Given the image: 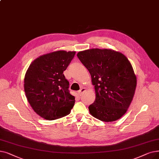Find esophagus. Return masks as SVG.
Listing matches in <instances>:
<instances>
[{"label": "esophagus", "mask_w": 159, "mask_h": 159, "mask_svg": "<svg viewBox=\"0 0 159 159\" xmlns=\"http://www.w3.org/2000/svg\"><path fill=\"white\" fill-rule=\"evenodd\" d=\"M86 90V88H83V87L81 88L80 90L79 91V95H82V93H83Z\"/></svg>", "instance_id": "1"}]
</instances>
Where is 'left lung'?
<instances>
[{"instance_id": "obj_1", "label": "left lung", "mask_w": 159, "mask_h": 159, "mask_svg": "<svg viewBox=\"0 0 159 159\" xmlns=\"http://www.w3.org/2000/svg\"><path fill=\"white\" fill-rule=\"evenodd\" d=\"M77 57L91 75L95 100L89 106L94 118L114 121L125 114L136 86L133 68L125 56L110 49H92L79 52Z\"/></svg>"}]
</instances>
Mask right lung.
I'll use <instances>...</instances> for the list:
<instances>
[{"instance_id":"right-lung-1","label":"right lung","mask_w":159,"mask_h":159,"mask_svg":"<svg viewBox=\"0 0 159 159\" xmlns=\"http://www.w3.org/2000/svg\"><path fill=\"white\" fill-rule=\"evenodd\" d=\"M75 51H55L39 57L30 65L25 77L27 100L37 114L47 120L68 115L75 105L63 72L75 57Z\"/></svg>"}]
</instances>
